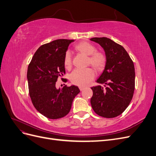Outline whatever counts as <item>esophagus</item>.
Here are the masks:
<instances>
[{"label": "esophagus", "mask_w": 156, "mask_h": 156, "mask_svg": "<svg viewBox=\"0 0 156 156\" xmlns=\"http://www.w3.org/2000/svg\"><path fill=\"white\" fill-rule=\"evenodd\" d=\"M79 89H80V90H81V91H82V90H84V87H79Z\"/></svg>", "instance_id": "1"}]
</instances>
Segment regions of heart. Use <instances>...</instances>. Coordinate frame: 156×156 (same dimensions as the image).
<instances>
[{
	"label": "heart",
	"instance_id": "heart-1",
	"mask_svg": "<svg viewBox=\"0 0 156 156\" xmlns=\"http://www.w3.org/2000/svg\"><path fill=\"white\" fill-rule=\"evenodd\" d=\"M76 49L85 54L88 57V63L93 67L100 69L104 66L106 62L105 55L102 52L97 51L95 46L87 41H83L75 47ZM65 67L69 68L72 64V53L69 51L66 52L64 58ZM95 76V73L90 68H77L70 75V80L73 84L79 87H85Z\"/></svg>",
	"mask_w": 156,
	"mask_h": 156
}]
</instances>
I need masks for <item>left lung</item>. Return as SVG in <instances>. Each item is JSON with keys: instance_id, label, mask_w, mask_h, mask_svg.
Masks as SVG:
<instances>
[{"instance_id": "1", "label": "left lung", "mask_w": 156, "mask_h": 156, "mask_svg": "<svg viewBox=\"0 0 156 156\" xmlns=\"http://www.w3.org/2000/svg\"><path fill=\"white\" fill-rule=\"evenodd\" d=\"M100 44L106 56L105 66L96 82L104 84L92 87L90 103L99 116L111 119L119 116L128 107L135 90V67L122 45L105 37L90 39ZM107 85V86L105 85Z\"/></svg>"}]
</instances>
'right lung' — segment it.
<instances>
[{
	"label": "right lung",
	"instance_id": "obj_1",
	"mask_svg": "<svg viewBox=\"0 0 156 156\" xmlns=\"http://www.w3.org/2000/svg\"><path fill=\"white\" fill-rule=\"evenodd\" d=\"M74 40L58 39L37 49L27 71L29 95L36 109L49 119L67 115L73 99L80 92L77 86L56 88L58 77L65 73L64 58Z\"/></svg>",
	"mask_w": 156,
	"mask_h": 156
}]
</instances>
